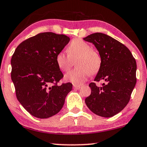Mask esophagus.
<instances>
[{
	"instance_id": "34e87169",
	"label": "esophagus",
	"mask_w": 147,
	"mask_h": 147,
	"mask_svg": "<svg viewBox=\"0 0 147 147\" xmlns=\"http://www.w3.org/2000/svg\"><path fill=\"white\" fill-rule=\"evenodd\" d=\"M80 86H77V85H74V88L76 90H78V89L80 88Z\"/></svg>"
}]
</instances>
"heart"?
Listing matches in <instances>:
<instances>
[{
    "instance_id": "1",
    "label": "heart",
    "mask_w": 147,
    "mask_h": 147,
    "mask_svg": "<svg viewBox=\"0 0 147 147\" xmlns=\"http://www.w3.org/2000/svg\"><path fill=\"white\" fill-rule=\"evenodd\" d=\"M67 54L63 51L55 57V62L59 69L67 71L71 66V60L77 58L76 67L65 76V80L74 85H81L86 80L89 74L96 73L101 65V57L98 53L91 49L89 44L81 39H75L67 47Z\"/></svg>"
}]
</instances>
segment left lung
I'll list each match as a JSON object with an SVG mask.
<instances>
[{"instance_id":"left-lung-1","label":"left lung","mask_w":147,"mask_h":147,"mask_svg":"<svg viewBox=\"0 0 147 147\" xmlns=\"http://www.w3.org/2000/svg\"><path fill=\"white\" fill-rule=\"evenodd\" d=\"M92 43L101 57V65L94 81L89 84L91 94L85 99L89 109L97 115L111 117L128 103L136 83V62L128 49L111 36L94 33L83 38Z\"/></svg>"}]
</instances>
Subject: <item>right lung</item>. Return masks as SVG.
I'll list each match as a JSON object with an SVG mask.
<instances>
[{
    "mask_svg": "<svg viewBox=\"0 0 147 147\" xmlns=\"http://www.w3.org/2000/svg\"><path fill=\"white\" fill-rule=\"evenodd\" d=\"M63 34L44 32L22 42L11 58V80L17 98L34 117L45 119L56 115L72 90V84L58 85L63 77L55 57L69 43Z\"/></svg>",
    "mask_w": 147,
    "mask_h": 147,
    "instance_id": "obj_1",
    "label": "right lung"
}]
</instances>
